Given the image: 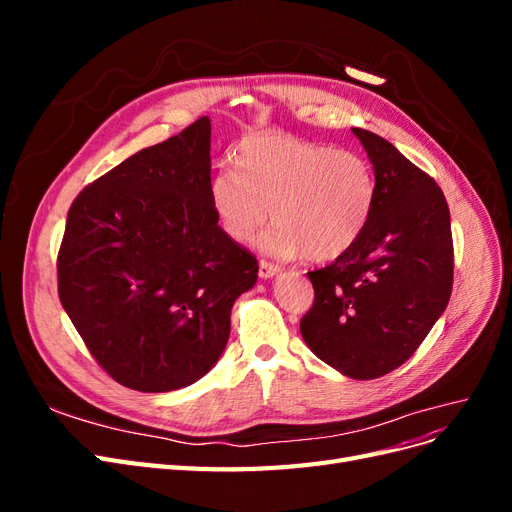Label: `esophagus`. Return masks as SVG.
Returning a JSON list of instances; mask_svg holds the SVG:
<instances>
[{
	"instance_id": "esophagus-1",
	"label": "esophagus",
	"mask_w": 512,
	"mask_h": 512,
	"mask_svg": "<svg viewBox=\"0 0 512 512\" xmlns=\"http://www.w3.org/2000/svg\"><path fill=\"white\" fill-rule=\"evenodd\" d=\"M280 271H282V267L273 265V262H269V260L258 262V275L262 277V280H271V277H275Z\"/></svg>"
}]
</instances>
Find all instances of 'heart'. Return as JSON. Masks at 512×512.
Wrapping results in <instances>:
<instances>
[{"label": "heart", "instance_id": "b5f03b06", "mask_svg": "<svg viewBox=\"0 0 512 512\" xmlns=\"http://www.w3.org/2000/svg\"><path fill=\"white\" fill-rule=\"evenodd\" d=\"M237 170L209 181V203L226 235L252 241L271 215L262 247L277 256L327 262L361 239L374 209L376 181L359 153L303 141L286 132L245 136Z\"/></svg>", "mask_w": 512, "mask_h": 512}]
</instances>
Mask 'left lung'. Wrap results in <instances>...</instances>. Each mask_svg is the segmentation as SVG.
Here are the masks:
<instances>
[{"instance_id":"8db88e82","label":"left lung","mask_w":512,"mask_h":512,"mask_svg":"<svg viewBox=\"0 0 512 512\" xmlns=\"http://www.w3.org/2000/svg\"><path fill=\"white\" fill-rule=\"evenodd\" d=\"M352 132L374 164V209L346 254L307 273L314 305L301 335L344 376L374 380L404 365L446 309L453 235L438 183L382 136Z\"/></svg>"}]
</instances>
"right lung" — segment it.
I'll return each instance as SVG.
<instances>
[{
	"mask_svg": "<svg viewBox=\"0 0 512 512\" xmlns=\"http://www.w3.org/2000/svg\"><path fill=\"white\" fill-rule=\"evenodd\" d=\"M211 121L141 149L74 198L57 256L59 301L115 382L183 389L218 363L230 309L258 260L209 203Z\"/></svg>",
	"mask_w": 512,
	"mask_h": 512,
	"instance_id": "1",
	"label": "right lung"
}]
</instances>
